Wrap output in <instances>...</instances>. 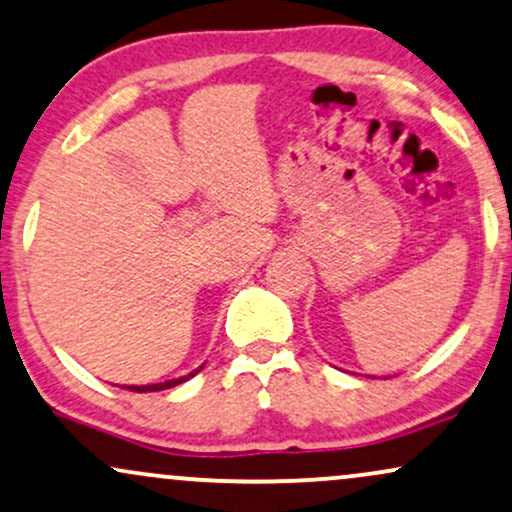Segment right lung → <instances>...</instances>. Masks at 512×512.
<instances>
[{
  "label": "right lung",
  "instance_id": "add662e5",
  "mask_svg": "<svg viewBox=\"0 0 512 512\" xmlns=\"http://www.w3.org/2000/svg\"><path fill=\"white\" fill-rule=\"evenodd\" d=\"M203 369V366H201ZM198 371H194V374H189V376H182V378H172V381H165V383H153V386H129L126 390H134V393H155V390H165V388H174V386H179V383H184V381H189L191 376H196Z\"/></svg>",
  "mask_w": 512,
  "mask_h": 512
}]
</instances>
